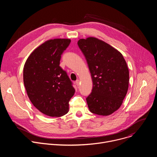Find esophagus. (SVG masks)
<instances>
[{
	"label": "esophagus",
	"instance_id": "esophagus-1",
	"mask_svg": "<svg viewBox=\"0 0 157 157\" xmlns=\"http://www.w3.org/2000/svg\"><path fill=\"white\" fill-rule=\"evenodd\" d=\"M75 84L78 86H79V80H76V81H75Z\"/></svg>",
	"mask_w": 157,
	"mask_h": 157
}]
</instances>
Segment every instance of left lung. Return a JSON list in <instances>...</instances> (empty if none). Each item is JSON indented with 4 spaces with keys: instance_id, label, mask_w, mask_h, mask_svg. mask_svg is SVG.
<instances>
[{
    "instance_id": "obj_1",
    "label": "left lung",
    "mask_w": 157,
    "mask_h": 157,
    "mask_svg": "<svg viewBox=\"0 0 157 157\" xmlns=\"http://www.w3.org/2000/svg\"><path fill=\"white\" fill-rule=\"evenodd\" d=\"M78 47L90 71L93 87L86 101L92 113L109 116L122 105L128 87L129 72L122 55L96 38L80 39Z\"/></svg>"
}]
</instances>
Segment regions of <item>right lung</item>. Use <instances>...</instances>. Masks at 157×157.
<instances>
[{"instance_id":"add662e5","label":"right lung","mask_w":157,"mask_h":157,"mask_svg":"<svg viewBox=\"0 0 157 157\" xmlns=\"http://www.w3.org/2000/svg\"><path fill=\"white\" fill-rule=\"evenodd\" d=\"M70 39H53L36 48L24 68V82L28 96L41 113L61 117L68 111L69 102L75 94L73 83L59 66L63 52Z\"/></svg>"}]
</instances>
